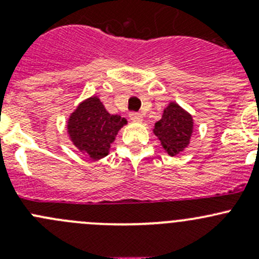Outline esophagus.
Here are the masks:
<instances>
[{"instance_id": "1", "label": "esophagus", "mask_w": 259, "mask_h": 259, "mask_svg": "<svg viewBox=\"0 0 259 259\" xmlns=\"http://www.w3.org/2000/svg\"><path fill=\"white\" fill-rule=\"evenodd\" d=\"M130 120H132V121H134V122H142L144 119H143V116L140 114L132 113V114H130Z\"/></svg>"}]
</instances>
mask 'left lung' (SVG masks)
<instances>
[{"mask_svg":"<svg viewBox=\"0 0 259 259\" xmlns=\"http://www.w3.org/2000/svg\"><path fill=\"white\" fill-rule=\"evenodd\" d=\"M194 130L193 116L179 104L170 101L163 110L159 121L154 124L153 133L168 155L176 156L190 144Z\"/></svg>","mask_w":259,"mask_h":259,"instance_id":"8db88e82","label":"left lung"}]
</instances>
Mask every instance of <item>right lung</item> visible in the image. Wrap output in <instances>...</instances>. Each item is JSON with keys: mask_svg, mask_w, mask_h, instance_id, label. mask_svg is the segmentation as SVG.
<instances>
[{"mask_svg": "<svg viewBox=\"0 0 259 259\" xmlns=\"http://www.w3.org/2000/svg\"><path fill=\"white\" fill-rule=\"evenodd\" d=\"M126 124L125 117L108 113L99 96L93 95L70 114L66 129L70 142L81 153L99 160L110 153L117 133Z\"/></svg>", "mask_w": 259, "mask_h": 259, "instance_id": "add662e5", "label": "right lung"}]
</instances>
